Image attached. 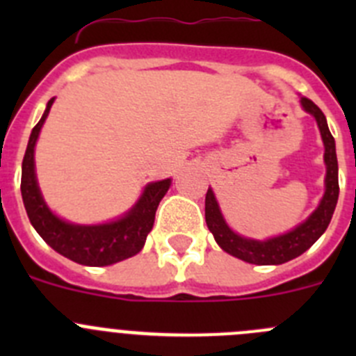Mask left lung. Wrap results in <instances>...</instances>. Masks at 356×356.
Masks as SVG:
<instances>
[{
  "label": "left lung",
  "instance_id": "1",
  "mask_svg": "<svg viewBox=\"0 0 356 356\" xmlns=\"http://www.w3.org/2000/svg\"><path fill=\"white\" fill-rule=\"evenodd\" d=\"M301 106L305 112L312 114L319 127L323 144H325V163H326V178H325V196L321 200L319 207L310 213L307 221L296 226L294 229L287 232L278 237L267 238V241H254L235 234L234 229L226 225L219 205H217L213 191L209 188L205 197V219L207 226L212 232L213 238L226 253L232 257L244 260L248 264H257V266H278L289 260L303 254L314 242L325 234L332 221L333 210L337 207L339 200V163L337 153H335V139L328 130L325 114L321 112L319 106L308 99L301 97Z\"/></svg>",
  "mask_w": 356,
  "mask_h": 356
}]
</instances>
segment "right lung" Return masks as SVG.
I'll return each instance as SVG.
<instances>
[{"instance_id":"add662e5","label":"right lung","mask_w":356,"mask_h":356,"mask_svg":"<svg viewBox=\"0 0 356 356\" xmlns=\"http://www.w3.org/2000/svg\"><path fill=\"white\" fill-rule=\"evenodd\" d=\"M55 97L46 105L42 118L31 130L21 172V194L28 219L37 234L48 242L56 253L81 266H112L124 259H130L143 250L147 234L155 222L159 203L169 191L171 178L153 181L146 185L139 201L127 213L115 221L105 225H72L56 217L42 200L35 176L33 151L39 139L40 128L48 118Z\"/></svg>"}]
</instances>
